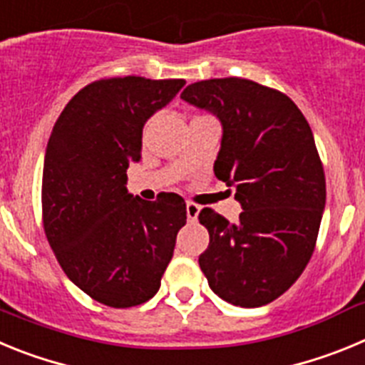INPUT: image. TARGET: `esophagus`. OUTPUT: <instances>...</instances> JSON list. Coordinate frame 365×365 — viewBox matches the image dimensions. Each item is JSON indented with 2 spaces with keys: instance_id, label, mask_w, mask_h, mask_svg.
<instances>
[{
  "instance_id": "1",
  "label": "esophagus",
  "mask_w": 365,
  "mask_h": 365,
  "mask_svg": "<svg viewBox=\"0 0 365 365\" xmlns=\"http://www.w3.org/2000/svg\"><path fill=\"white\" fill-rule=\"evenodd\" d=\"M199 212H201V206L195 205V202H186V215H188V221H197Z\"/></svg>"
}]
</instances>
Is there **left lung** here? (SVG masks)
I'll use <instances>...</instances> for the list:
<instances>
[{"label": "left lung", "mask_w": 365, "mask_h": 365, "mask_svg": "<svg viewBox=\"0 0 365 365\" xmlns=\"http://www.w3.org/2000/svg\"><path fill=\"white\" fill-rule=\"evenodd\" d=\"M180 98L221 120L214 172L243 206L235 225L202 208L210 245L199 267L225 302L267 305L302 276L318 240L325 173L311 125L285 93L237 76L190 83Z\"/></svg>", "instance_id": "8db88e82"}]
</instances>
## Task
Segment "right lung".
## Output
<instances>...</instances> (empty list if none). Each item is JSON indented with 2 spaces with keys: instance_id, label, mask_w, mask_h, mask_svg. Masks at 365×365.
Here are the masks:
<instances>
[{
  "instance_id": "right-lung-1",
  "label": "right lung",
  "mask_w": 365,
  "mask_h": 365,
  "mask_svg": "<svg viewBox=\"0 0 365 365\" xmlns=\"http://www.w3.org/2000/svg\"><path fill=\"white\" fill-rule=\"evenodd\" d=\"M185 83L144 76L95 80L69 100L47 143L45 235L67 278L108 307H135L157 294L185 227L180 195L143 201L125 190V170L140 159L144 124Z\"/></svg>"
}]
</instances>
